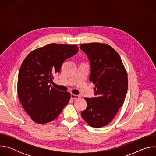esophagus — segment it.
<instances>
[{"mask_svg": "<svg viewBox=\"0 0 156 156\" xmlns=\"http://www.w3.org/2000/svg\"><path fill=\"white\" fill-rule=\"evenodd\" d=\"M70 97H71V98H72V99H78V98H80V96H79L78 95H75V94H70Z\"/></svg>", "mask_w": 156, "mask_h": 156, "instance_id": "esophagus-1", "label": "esophagus"}]
</instances>
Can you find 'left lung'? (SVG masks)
I'll return each instance as SVG.
<instances>
[{
  "label": "left lung",
  "instance_id": "1",
  "mask_svg": "<svg viewBox=\"0 0 156 156\" xmlns=\"http://www.w3.org/2000/svg\"><path fill=\"white\" fill-rule=\"evenodd\" d=\"M80 49L90 60V81L95 84V97L84 98L87 107L81 115L91 126L101 128L112 120L125 101L127 73L119 54L107 44H83Z\"/></svg>",
  "mask_w": 156,
  "mask_h": 156
}]
</instances>
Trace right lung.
Returning a JSON list of instances; mask_svg holds the SVG:
<instances>
[{
    "label": "right lung",
    "instance_id": "obj_1",
    "mask_svg": "<svg viewBox=\"0 0 156 156\" xmlns=\"http://www.w3.org/2000/svg\"><path fill=\"white\" fill-rule=\"evenodd\" d=\"M78 52L76 45L50 44L31 52L22 63L18 76L20 101L37 123L56 119L69 102L70 94L54 88L51 83L63 62Z\"/></svg>",
    "mask_w": 156,
    "mask_h": 156
}]
</instances>
